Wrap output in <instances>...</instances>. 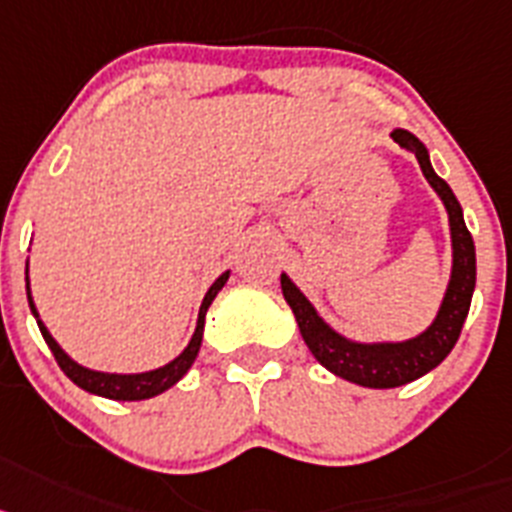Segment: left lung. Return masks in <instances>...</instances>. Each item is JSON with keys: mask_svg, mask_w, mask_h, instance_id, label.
<instances>
[{"mask_svg": "<svg viewBox=\"0 0 512 512\" xmlns=\"http://www.w3.org/2000/svg\"><path fill=\"white\" fill-rule=\"evenodd\" d=\"M391 139L397 141L402 149L415 154L422 175L433 185L435 193L441 195L443 206L448 211L453 270L435 322L422 335L404 342H353L348 337L337 335L330 324L319 317L317 309L309 304L304 293L293 286L291 278L281 275L283 296H286L288 306L293 309V317L299 322L301 337L309 345L311 355L340 379L368 386V389H394V386L410 384V381L433 371L459 340L461 327H464L466 314H469L474 283H477L474 239H471L469 229L464 224L461 203L456 201L448 182L435 175V170L430 167L428 149L420 144V139H415L410 131H402V128L391 133Z\"/></svg>", "mask_w": 512, "mask_h": 512, "instance_id": "8db88e82", "label": "left lung"}]
</instances>
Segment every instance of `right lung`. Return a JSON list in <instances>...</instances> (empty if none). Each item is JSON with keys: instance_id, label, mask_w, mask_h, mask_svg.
Here are the masks:
<instances>
[{"instance_id": "add662e5", "label": "right lung", "mask_w": 512, "mask_h": 512, "mask_svg": "<svg viewBox=\"0 0 512 512\" xmlns=\"http://www.w3.org/2000/svg\"><path fill=\"white\" fill-rule=\"evenodd\" d=\"M28 281V278H25ZM229 281V273L219 275L216 283L208 288L206 299H203L201 311H198V324H195V332H193V340L188 342V348L182 350L177 355L175 361H170L167 366L162 368H154V371H146V373H102V371H90V368L79 366L59 348V342L53 340L51 332L46 330V324L38 319V311H35L33 299H30V283H28V301H30V311H33V317L38 319V327H41V335L43 340L48 342V348H51L53 358L59 363L61 371L69 376L79 389L90 391V394H97V397H105V399H118V402H139V399H149V397H157L162 391H167L170 386H175L177 381L188 373V368L193 366L195 355L201 350V340H203V324H206V311L211 306V301L216 299V293L224 288V283Z\"/></svg>"}]
</instances>
